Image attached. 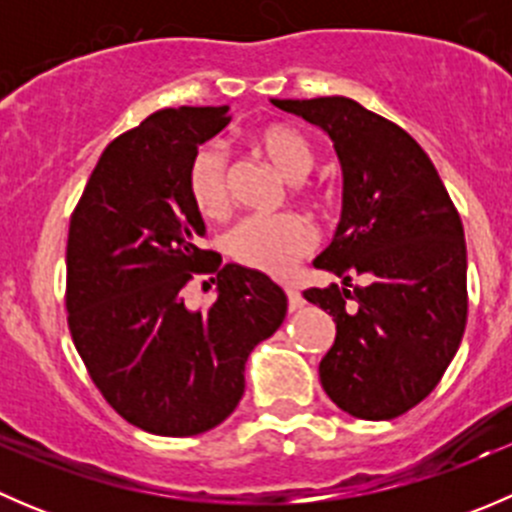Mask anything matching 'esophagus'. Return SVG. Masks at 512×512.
Listing matches in <instances>:
<instances>
[{"label": "esophagus", "instance_id": "34e87169", "mask_svg": "<svg viewBox=\"0 0 512 512\" xmlns=\"http://www.w3.org/2000/svg\"><path fill=\"white\" fill-rule=\"evenodd\" d=\"M285 292H287V307H289V312H297V309H302V304H304L302 294H299L294 287H285Z\"/></svg>", "mask_w": 512, "mask_h": 512}]
</instances>
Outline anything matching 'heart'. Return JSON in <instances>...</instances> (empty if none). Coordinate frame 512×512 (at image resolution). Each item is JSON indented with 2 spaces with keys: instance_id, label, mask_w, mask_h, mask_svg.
<instances>
[{
  "instance_id": "1",
  "label": "heart",
  "mask_w": 512,
  "mask_h": 512,
  "mask_svg": "<svg viewBox=\"0 0 512 512\" xmlns=\"http://www.w3.org/2000/svg\"><path fill=\"white\" fill-rule=\"evenodd\" d=\"M255 146L289 180L299 183L314 168V151L307 138L289 126H265ZM188 195L203 218L218 220L227 213V158L223 148L208 143L193 153L188 165ZM314 247V232L294 215L247 218L227 235V252L240 265L267 275H285L299 257Z\"/></svg>"
}]
</instances>
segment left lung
<instances>
[{
  "label": "left lung",
  "mask_w": 512,
  "mask_h": 512,
  "mask_svg": "<svg viewBox=\"0 0 512 512\" xmlns=\"http://www.w3.org/2000/svg\"><path fill=\"white\" fill-rule=\"evenodd\" d=\"M272 103L322 128L342 163V220L314 260L342 285L304 292L337 324L319 381L349 416L389 421L436 389L463 339L461 218L431 158L396 123L347 96Z\"/></svg>",
  "instance_id": "8db88e82"
}]
</instances>
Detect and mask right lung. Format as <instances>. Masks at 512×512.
<instances>
[{
  "label": "right lung",
  "mask_w": 512,
  "mask_h": 512,
  "mask_svg": "<svg viewBox=\"0 0 512 512\" xmlns=\"http://www.w3.org/2000/svg\"><path fill=\"white\" fill-rule=\"evenodd\" d=\"M230 123L227 106L151 113L98 158L71 215L66 312L91 379L128 423L198 436L235 411L245 361L285 322L287 294L265 272L200 250L205 223L188 165ZM213 271L219 299L190 310L182 289Z\"/></svg>",
  "instance_id": "right-lung-1"
}]
</instances>
